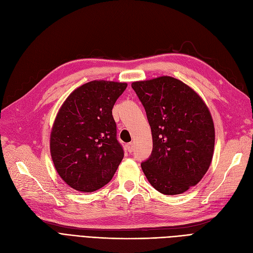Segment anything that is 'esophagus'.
Returning a JSON list of instances; mask_svg holds the SVG:
<instances>
[{
	"instance_id": "34e87169",
	"label": "esophagus",
	"mask_w": 253,
	"mask_h": 253,
	"mask_svg": "<svg viewBox=\"0 0 253 253\" xmlns=\"http://www.w3.org/2000/svg\"><path fill=\"white\" fill-rule=\"evenodd\" d=\"M134 143L133 142H130V143H128V144H126V150H127V152L128 153H132L133 151H134Z\"/></svg>"
}]
</instances>
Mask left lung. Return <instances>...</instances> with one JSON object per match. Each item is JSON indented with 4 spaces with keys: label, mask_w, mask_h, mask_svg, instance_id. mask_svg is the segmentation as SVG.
<instances>
[{
    "label": "left lung",
    "mask_w": 253,
    "mask_h": 253,
    "mask_svg": "<svg viewBox=\"0 0 253 253\" xmlns=\"http://www.w3.org/2000/svg\"><path fill=\"white\" fill-rule=\"evenodd\" d=\"M151 126L153 152L141 168L163 195L197 185L211 167L214 126L210 109L189 85L171 76L134 82Z\"/></svg>",
    "instance_id": "1"
}]
</instances>
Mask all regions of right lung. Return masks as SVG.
<instances>
[{"instance_id": "1", "label": "right lung", "mask_w": 253, "mask_h": 253, "mask_svg": "<svg viewBox=\"0 0 253 253\" xmlns=\"http://www.w3.org/2000/svg\"><path fill=\"white\" fill-rule=\"evenodd\" d=\"M126 85L89 82L58 110L50 134L51 158L59 177L77 191L92 193L106 185L124 158L112 109Z\"/></svg>"}]
</instances>
